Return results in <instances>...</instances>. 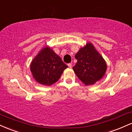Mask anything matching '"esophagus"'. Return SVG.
<instances>
[{"instance_id": "1", "label": "esophagus", "mask_w": 132, "mask_h": 132, "mask_svg": "<svg viewBox=\"0 0 132 132\" xmlns=\"http://www.w3.org/2000/svg\"><path fill=\"white\" fill-rule=\"evenodd\" d=\"M68 66H69V67H70V68H72V63H68Z\"/></svg>"}]
</instances>
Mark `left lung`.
<instances>
[{
	"label": "left lung",
	"instance_id": "8db88e82",
	"mask_svg": "<svg viewBox=\"0 0 132 132\" xmlns=\"http://www.w3.org/2000/svg\"><path fill=\"white\" fill-rule=\"evenodd\" d=\"M75 59L77 62L73 69L85 85L94 84L105 74L106 63L91 43L80 49L75 55Z\"/></svg>",
	"mask_w": 132,
	"mask_h": 132
}]
</instances>
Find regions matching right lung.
I'll return each instance as SVG.
<instances>
[{
	"instance_id": "add662e5",
	"label": "right lung",
	"mask_w": 132,
	"mask_h": 132,
	"mask_svg": "<svg viewBox=\"0 0 132 132\" xmlns=\"http://www.w3.org/2000/svg\"><path fill=\"white\" fill-rule=\"evenodd\" d=\"M68 66L49 47H46L34 59L30 69L35 79L40 84H54Z\"/></svg>"
}]
</instances>
